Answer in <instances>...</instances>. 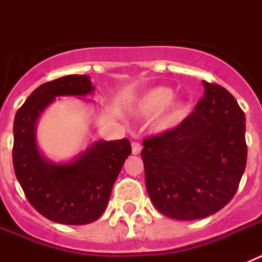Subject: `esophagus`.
Segmentation results:
<instances>
[{"mask_svg": "<svg viewBox=\"0 0 262 262\" xmlns=\"http://www.w3.org/2000/svg\"><path fill=\"white\" fill-rule=\"evenodd\" d=\"M142 144L138 142H133V154L134 155H139L142 152Z\"/></svg>", "mask_w": 262, "mask_h": 262, "instance_id": "obj_1", "label": "esophagus"}]
</instances>
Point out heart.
<instances>
[{
    "mask_svg": "<svg viewBox=\"0 0 262 262\" xmlns=\"http://www.w3.org/2000/svg\"><path fill=\"white\" fill-rule=\"evenodd\" d=\"M172 89L165 86H157L154 89L148 90L147 93L143 94L136 105V114L140 117H152V115L159 114L160 111H163L169 103L173 101ZM189 114V106L182 101L172 103L163 113V115L157 120V127L160 129H168L180 124Z\"/></svg>",
    "mask_w": 262,
    "mask_h": 262,
    "instance_id": "1",
    "label": "heart"
}]
</instances>
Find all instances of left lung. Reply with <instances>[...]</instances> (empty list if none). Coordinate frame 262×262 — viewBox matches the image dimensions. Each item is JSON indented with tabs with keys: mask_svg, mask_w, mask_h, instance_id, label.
I'll return each mask as SVG.
<instances>
[{
	"mask_svg": "<svg viewBox=\"0 0 262 262\" xmlns=\"http://www.w3.org/2000/svg\"><path fill=\"white\" fill-rule=\"evenodd\" d=\"M202 82L205 94L189 117L143 140L149 198L161 214L178 221L223 209L247 165L244 111L223 86Z\"/></svg>",
	"mask_w": 262,
	"mask_h": 262,
	"instance_id": "1",
	"label": "left lung"
}]
</instances>
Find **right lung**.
Segmentation results:
<instances>
[{
    "mask_svg": "<svg viewBox=\"0 0 262 262\" xmlns=\"http://www.w3.org/2000/svg\"><path fill=\"white\" fill-rule=\"evenodd\" d=\"M93 85L86 75L64 76L36 88L14 119L13 165L27 201L39 214L56 223L81 226L105 211L111 189L131 155L128 139L93 143L68 164H53L36 147L39 115L60 96H86Z\"/></svg>",
    "mask_w": 262,
    "mask_h": 262,
    "instance_id": "obj_1",
    "label": "right lung"
}]
</instances>
